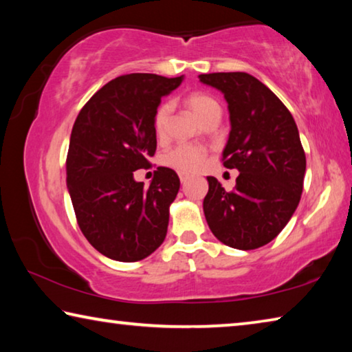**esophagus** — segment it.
Listing matches in <instances>:
<instances>
[{
  "label": "esophagus",
  "mask_w": 352,
  "mask_h": 352,
  "mask_svg": "<svg viewBox=\"0 0 352 352\" xmlns=\"http://www.w3.org/2000/svg\"><path fill=\"white\" fill-rule=\"evenodd\" d=\"M188 180H189V177H188V175H184V174H182V175H180V182H182V183H186Z\"/></svg>",
  "instance_id": "1"
}]
</instances>
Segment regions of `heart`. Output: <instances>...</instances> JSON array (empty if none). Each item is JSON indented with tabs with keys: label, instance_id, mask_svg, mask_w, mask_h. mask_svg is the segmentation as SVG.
<instances>
[{
	"label": "heart",
	"instance_id": "b5f03b06",
	"mask_svg": "<svg viewBox=\"0 0 352 352\" xmlns=\"http://www.w3.org/2000/svg\"><path fill=\"white\" fill-rule=\"evenodd\" d=\"M184 105L188 107L190 113L199 119L200 122H204L206 118L211 115L220 113V105L216 99L206 93L194 91L189 93L184 98ZM169 113L170 107L169 104H162L153 113L152 119V127L155 135L158 138H164L168 133V122H169ZM206 152L201 147L190 146V144H180L170 148L169 152L164 153L163 163L170 169H175L180 174H192V172L199 170L201 166L205 164Z\"/></svg>",
	"mask_w": 352,
	"mask_h": 352
}]
</instances>
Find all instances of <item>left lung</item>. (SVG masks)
<instances>
[{
  "instance_id": "left-lung-1",
  "label": "left lung",
  "mask_w": 352,
  "mask_h": 352,
  "mask_svg": "<svg viewBox=\"0 0 352 352\" xmlns=\"http://www.w3.org/2000/svg\"><path fill=\"white\" fill-rule=\"evenodd\" d=\"M199 79L228 102L231 130L222 162L239 170L233 190L208 177L206 222L225 245L259 248L281 233L301 199L306 155L295 119L252 74L211 73Z\"/></svg>"
}]
</instances>
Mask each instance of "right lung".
Returning a JSON list of instances; mask_svg holds the SVG:
<instances>
[{"instance_id": "add662e5", "label": "right lung", "mask_w": 352, "mask_h": 352, "mask_svg": "<svg viewBox=\"0 0 352 352\" xmlns=\"http://www.w3.org/2000/svg\"><path fill=\"white\" fill-rule=\"evenodd\" d=\"M180 77L119 76L93 94L76 118L67 157V186L79 228L99 253L135 262L162 245L180 178L157 168L152 183L135 182L157 151L152 119Z\"/></svg>"}]
</instances>
